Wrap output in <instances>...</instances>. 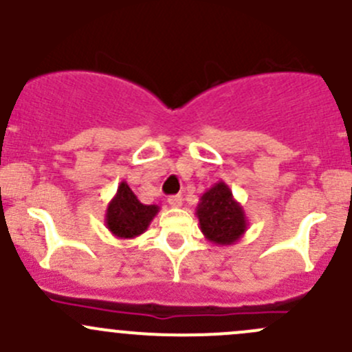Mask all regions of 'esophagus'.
<instances>
[{
    "instance_id": "1",
    "label": "esophagus",
    "mask_w": 352,
    "mask_h": 352,
    "mask_svg": "<svg viewBox=\"0 0 352 352\" xmlns=\"http://www.w3.org/2000/svg\"><path fill=\"white\" fill-rule=\"evenodd\" d=\"M182 202H184V199L180 194H175V196L168 197V204L172 206V208H180V206H182Z\"/></svg>"
}]
</instances>
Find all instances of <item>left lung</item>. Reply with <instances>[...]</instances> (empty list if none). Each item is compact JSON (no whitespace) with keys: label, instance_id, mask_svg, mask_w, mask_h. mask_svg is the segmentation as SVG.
I'll use <instances>...</instances> for the list:
<instances>
[{"label":"left lung","instance_id":"left-lung-1","mask_svg":"<svg viewBox=\"0 0 352 352\" xmlns=\"http://www.w3.org/2000/svg\"><path fill=\"white\" fill-rule=\"evenodd\" d=\"M196 216L202 235L216 245H235L248 228L242 204L223 180L202 194L196 206Z\"/></svg>","mask_w":352,"mask_h":352}]
</instances>
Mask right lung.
I'll return each instance as SVG.
<instances>
[{
  "label": "right lung",
  "mask_w": 352,
  "mask_h": 352,
  "mask_svg": "<svg viewBox=\"0 0 352 352\" xmlns=\"http://www.w3.org/2000/svg\"><path fill=\"white\" fill-rule=\"evenodd\" d=\"M158 211V206L143 204L126 182H120L105 209V226L116 239H136L146 232Z\"/></svg>",
  "instance_id": "add662e5"
}]
</instances>
